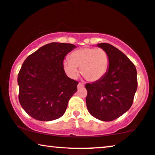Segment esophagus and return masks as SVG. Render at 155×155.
I'll return each instance as SVG.
<instances>
[{
  "label": "esophagus",
  "mask_w": 155,
  "mask_h": 155,
  "mask_svg": "<svg viewBox=\"0 0 155 155\" xmlns=\"http://www.w3.org/2000/svg\"><path fill=\"white\" fill-rule=\"evenodd\" d=\"M84 86V84H82V83H78V85H77V87H78V88H81V87H83Z\"/></svg>",
  "instance_id": "1"
}]
</instances>
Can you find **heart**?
<instances>
[{
	"label": "heart",
	"instance_id": "1",
	"mask_svg": "<svg viewBox=\"0 0 155 155\" xmlns=\"http://www.w3.org/2000/svg\"><path fill=\"white\" fill-rule=\"evenodd\" d=\"M109 66L108 53L101 48L84 47L71 53L63 61V68L70 78L77 77L80 68L81 75L88 81L95 82L107 74Z\"/></svg>",
	"mask_w": 155,
	"mask_h": 155
}]
</instances>
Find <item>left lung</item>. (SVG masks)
I'll return each mask as SVG.
<instances>
[{"mask_svg":"<svg viewBox=\"0 0 155 155\" xmlns=\"http://www.w3.org/2000/svg\"><path fill=\"white\" fill-rule=\"evenodd\" d=\"M109 57V67L98 81L87 84L86 106L92 116L102 121H112L130 108L138 81L134 63L118 48L108 43L98 44Z\"/></svg>","mask_w":155,"mask_h":155,"instance_id":"8db88e82","label":"left lung"}]
</instances>
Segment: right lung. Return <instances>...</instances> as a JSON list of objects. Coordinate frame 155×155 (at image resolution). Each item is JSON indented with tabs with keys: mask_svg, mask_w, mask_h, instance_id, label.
Masks as SVG:
<instances>
[{
	"mask_svg": "<svg viewBox=\"0 0 155 155\" xmlns=\"http://www.w3.org/2000/svg\"><path fill=\"white\" fill-rule=\"evenodd\" d=\"M75 48L71 44L52 42L24 61L17 78L18 101L33 118L51 121L64 114L78 82L66 75L63 61Z\"/></svg>",
	"mask_w": 155,
	"mask_h": 155,
	"instance_id": "add662e5",
	"label": "right lung"
}]
</instances>
